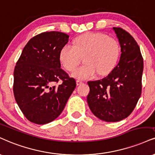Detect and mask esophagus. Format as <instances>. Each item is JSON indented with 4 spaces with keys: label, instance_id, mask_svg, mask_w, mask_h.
I'll return each instance as SVG.
<instances>
[{
    "label": "esophagus",
    "instance_id": "34e87169",
    "mask_svg": "<svg viewBox=\"0 0 155 155\" xmlns=\"http://www.w3.org/2000/svg\"><path fill=\"white\" fill-rule=\"evenodd\" d=\"M83 83V81H81V80H76V84L80 85Z\"/></svg>",
    "mask_w": 155,
    "mask_h": 155
}]
</instances>
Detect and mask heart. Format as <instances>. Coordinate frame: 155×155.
<instances>
[{"label": "heart", "instance_id": "obj_1", "mask_svg": "<svg viewBox=\"0 0 155 155\" xmlns=\"http://www.w3.org/2000/svg\"><path fill=\"white\" fill-rule=\"evenodd\" d=\"M120 56V45L114 37L99 32H87L74 40V46L66 44L59 52L61 66L71 72L85 57V64L73 73L79 79L92 78L98 74L107 75L115 68Z\"/></svg>", "mask_w": 155, "mask_h": 155}]
</instances>
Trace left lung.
<instances>
[{"label":"left lung","mask_w":155,"mask_h":155,"mask_svg":"<svg viewBox=\"0 0 155 155\" xmlns=\"http://www.w3.org/2000/svg\"><path fill=\"white\" fill-rule=\"evenodd\" d=\"M113 29L120 45L119 63L105 78L88 81L89 107L96 117L106 122L127 118L137 105L142 89L143 61L139 46L125 29Z\"/></svg>","instance_id":"1"}]
</instances>
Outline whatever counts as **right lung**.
<instances>
[{
    "label": "right lung",
    "instance_id": "right-lung-1",
    "mask_svg": "<svg viewBox=\"0 0 155 155\" xmlns=\"http://www.w3.org/2000/svg\"><path fill=\"white\" fill-rule=\"evenodd\" d=\"M68 37L60 31L40 33L27 42L16 63L15 100L34 124H45L58 118L75 89V79L61 68L59 61L60 50Z\"/></svg>",
    "mask_w": 155,
    "mask_h": 155
}]
</instances>
